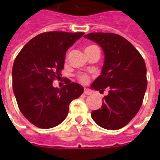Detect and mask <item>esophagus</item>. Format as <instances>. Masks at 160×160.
<instances>
[{
	"mask_svg": "<svg viewBox=\"0 0 160 160\" xmlns=\"http://www.w3.org/2000/svg\"><path fill=\"white\" fill-rule=\"evenodd\" d=\"M83 94H84L85 95H90V94H91V93H90V90H87V89L85 88L84 92H83Z\"/></svg>",
	"mask_w": 160,
	"mask_h": 160,
	"instance_id": "obj_1",
	"label": "esophagus"
}]
</instances>
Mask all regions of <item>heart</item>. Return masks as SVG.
Here are the masks:
<instances>
[{
  "instance_id": "1",
  "label": "heart",
  "mask_w": 160,
  "mask_h": 160,
  "mask_svg": "<svg viewBox=\"0 0 160 160\" xmlns=\"http://www.w3.org/2000/svg\"><path fill=\"white\" fill-rule=\"evenodd\" d=\"M94 47H96V46H94V45H90V46H87V48H86V49L85 50H87V49H92V48ZM78 80L81 82L82 83H86L87 82L89 81V77L87 75V74H84V73H81V74H78Z\"/></svg>"
}]
</instances>
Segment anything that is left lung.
I'll return each instance as SVG.
<instances>
[{
    "mask_svg": "<svg viewBox=\"0 0 160 160\" xmlns=\"http://www.w3.org/2000/svg\"><path fill=\"white\" fill-rule=\"evenodd\" d=\"M85 38L101 46L104 64L90 88L103 92L102 107L91 112L101 128L118 130L136 115L142 106L148 87L147 68L139 52L131 42L111 32H90Z\"/></svg>",
    "mask_w": 160,
    "mask_h": 160,
    "instance_id": "1",
    "label": "left lung"
}]
</instances>
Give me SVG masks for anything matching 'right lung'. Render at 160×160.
<instances>
[{"label": "right lung", "mask_w": 160, "mask_h": 160, "mask_svg": "<svg viewBox=\"0 0 160 160\" xmlns=\"http://www.w3.org/2000/svg\"><path fill=\"white\" fill-rule=\"evenodd\" d=\"M84 32H43L28 42L12 66V89L20 111L31 123L43 129L54 128L67 116L72 100L84 91L66 80L63 88L53 87L64 68L67 49Z\"/></svg>", "instance_id": "right-lung-1"}]
</instances>
